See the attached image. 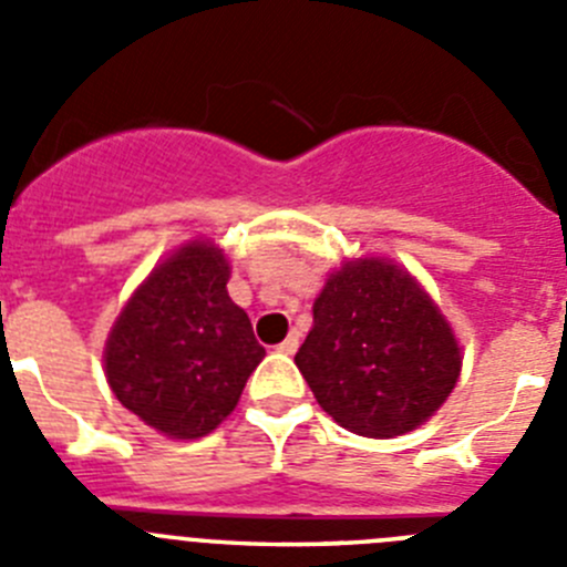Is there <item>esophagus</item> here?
Wrapping results in <instances>:
<instances>
[{"label":"esophagus","instance_id":"34e87169","mask_svg":"<svg viewBox=\"0 0 567 567\" xmlns=\"http://www.w3.org/2000/svg\"><path fill=\"white\" fill-rule=\"evenodd\" d=\"M298 346H300V334L298 332H289V338L284 340V343H278V352L295 354V352H298Z\"/></svg>","mask_w":567,"mask_h":567}]
</instances>
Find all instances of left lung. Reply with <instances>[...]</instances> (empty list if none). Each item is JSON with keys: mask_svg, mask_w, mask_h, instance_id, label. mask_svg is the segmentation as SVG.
<instances>
[{"mask_svg": "<svg viewBox=\"0 0 567 567\" xmlns=\"http://www.w3.org/2000/svg\"><path fill=\"white\" fill-rule=\"evenodd\" d=\"M295 354L320 409L360 437H398L437 412L460 378L449 320L385 258L349 260L315 298Z\"/></svg>", "mask_w": 567, "mask_h": 567, "instance_id": "obj_1", "label": "left lung"}]
</instances>
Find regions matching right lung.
Segmentation results:
<instances>
[{
	"label": "right lung",
	"mask_w": 567,
	"mask_h": 567,
	"mask_svg": "<svg viewBox=\"0 0 567 567\" xmlns=\"http://www.w3.org/2000/svg\"><path fill=\"white\" fill-rule=\"evenodd\" d=\"M229 260L189 240L162 260L115 318L104 374L124 409L173 440L209 434L238 405L267 349L227 292Z\"/></svg>",
	"instance_id": "1"
}]
</instances>
